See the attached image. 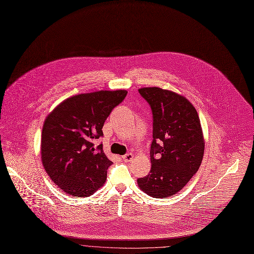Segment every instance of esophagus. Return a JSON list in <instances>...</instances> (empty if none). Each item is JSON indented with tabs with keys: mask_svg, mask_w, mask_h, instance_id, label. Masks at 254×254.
Returning <instances> with one entry per match:
<instances>
[{
	"mask_svg": "<svg viewBox=\"0 0 254 254\" xmlns=\"http://www.w3.org/2000/svg\"><path fill=\"white\" fill-rule=\"evenodd\" d=\"M122 158H123L125 161H131V160H132V158H133V154H132V153H130V152H128V153H127V154L123 155V156H122Z\"/></svg>",
	"mask_w": 254,
	"mask_h": 254,
	"instance_id": "obj_1",
	"label": "esophagus"
}]
</instances>
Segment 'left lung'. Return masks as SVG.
Masks as SVG:
<instances>
[{"label": "left lung", "instance_id": "left-lung-1", "mask_svg": "<svg viewBox=\"0 0 254 254\" xmlns=\"http://www.w3.org/2000/svg\"><path fill=\"white\" fill-rule=\"evenodd\" d=\"M140 96L152 112L151 168L138 187L155 198L182 190L198 171L204 139L196 110L185 97L160 88H142Z\"/></svg>", "mask_w": 254, "mask_h": 254}]
</instances>
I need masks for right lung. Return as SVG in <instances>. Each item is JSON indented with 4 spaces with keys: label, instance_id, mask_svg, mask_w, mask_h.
Returning <instances> with one entry per match:
<instances>
[{
    "label": "right lung",
    "instance_id": "add662e5",
    "mask_svg": "<svg viewBox=\"0 0 254 254\" xmlns=\"http://www.w3.org/2000/svg\"><path fill=\"white\" fill-rule=\"evenodd\" d=\"M127 92L99 91L62 102L46 119L42 131V162L50 179L71 196L87 197L104 186L113 162L103 144V127Z\"/></svg>",
    "mask_w": 254,
    "mask_h": 254
}]
</instances>
